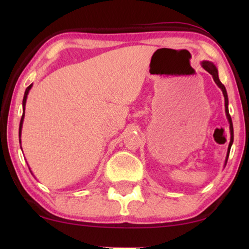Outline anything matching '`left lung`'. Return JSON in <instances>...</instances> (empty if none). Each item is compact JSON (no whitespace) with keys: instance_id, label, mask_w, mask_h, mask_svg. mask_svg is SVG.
<instances>
[{"instance_id":"left-lung-1","label":"left lung","mask_w":249,"mask_h":249,"mask_svg":"<svg viewBox=\"0 0 249 249\" xmlns=\"http://www.w3.org/2000/svg\"><path fill=\"white\" fill-rule=\"evenodd\" d=\"M201 66L203 67V69L208 71L210 74H212L214 82L216 83V86L220 88L223 92V95H224V101H225V113H226V117H227V121H229L230 123V132H231V141H230V145H229V149H227V154H226V159H225V165L227 162V159H229V155H230V150H231V144H233V141H234V130H233V123H231V115H230V112H229V98H227V92L226 89L224 87V84H223L220 81V78H218V71L217 68L215 67V65L213 64V62L211 61H206L203 60L201 61Z\"/></svg>"}]
</instances>
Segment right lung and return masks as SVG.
<instances>
[{
	"label": "right lung",
	"mask_w": 249,
	"mask_h": 249,
	"mask_svg": "<svg viewBox=\"0 0 249 249\" xmlns=\"http://www.w3.org/2000/svg\"><path fill=\"white\" fill-rule=\"evenodd\" d=\"M33 84L29 86L26 91H25V94H24V99H23V115H22V119H20V123H19V129H18V136H19V144H20V135H22V127H23V122H24V116H25V105H26V100H27V95L29 93V90L32 89Z\"/></svg>",
	"instance_id": "add662e5"
}]
</instances>
